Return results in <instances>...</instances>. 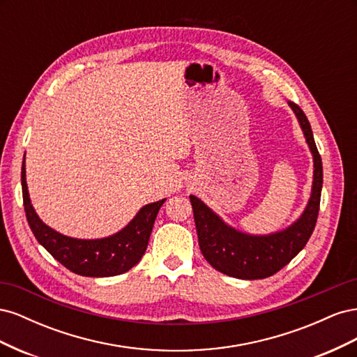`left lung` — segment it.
<instances>
[{
	"label": "left lung",
	"mask_w": 357,
	"mask_h": 357,
	"mask_svg": "<svg viewBox=\"0 0 357 357\" xmlns=\"http://www.w3.org/2000/svg\"><path fill=\"white\" fill-rule=\"evenodd\" d=\"M305 137L312 156V185L308 202L299 218L287 228L271 234H248L226 223L198 197L190 195L201 253L218 271L243 280H259L275 274L286 266L314 231L323 186L321 158L312 137L307 116L294 102H289Z\"/></svg>",
	"instance_id": "1"
}]
</instances>
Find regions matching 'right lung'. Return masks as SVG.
Instances as JSON below:
<instances>
[{
    "label": "right lung",
    "mask_w": 357,
    "mask_h": 357,
    "mask_svg": "<svg viewBox=\"0 0 357 357\" xmlns=\"http://www.w3.org/2000/svg\"><path fill=\"white\" fill-rule=\"evenodd\" d=\"M22 195L26 220L37 241L70 271L84 277H113L129 271L146 252L155 219L165 199L143 205L121 231L102 238H74L43 222L31 204L25 156L22 162Z\"/></svg>",
    "instance_id": "right-lung-1"
}]
</instances>
